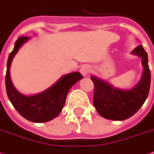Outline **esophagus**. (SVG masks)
Masks as SVG:
<instances>
[{"label":"esophagus","instance_id":"1","mask_svg":"<svg viewBox=\"0 0 154 154\" xmlns=\"http://www.w3.org/2000/svg\"><path fill=\"white\" fill-rule=\"evenodd\" d=\"M81 73L82 74L83 76H87L89 74V72H91V68L89 65H83L80 69Z\"/></svg>","mask_w":154,"mask_h":154}]
</instances>
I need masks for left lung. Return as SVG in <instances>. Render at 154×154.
I'll list each match as a JSON object with an SVG mask.
<instances>
[{
	"instance_id": "8db88e82",
	"label": "left lung",
	"mask_w": 154,
	"mask_h": 154,
	"mask_svg": "<svg viewBox=\"0 0 154 154\" xmlns=\"http://www.w3.org/2000/svg\"><path fill=\"white\" fill-rule=\"evenodd\" d=\"M132 54L140 57L144 68L140 80L133 88H115L98 77H91L94 86L93 104L99 114L106 119L122 121L131 118L140 109L148 97L151 81L148 54L141 45L134 49Z\"/></svg>"
}]
</instances>
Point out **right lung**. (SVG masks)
<instances>
[{"mask_svg": "<svg viewBox=\"0 0 154 154\" xmlns=\"http://www.w3.org/2000/svg\"><path fill=\"white\" fill-rule=\"evenodd\" d=\"M28 39H30L28 36L19 37L9 55L5 75L6 92L14 109L25 119L33 122H45L56 118L61 112L69 90L83 77L80 72H74L63 76L53 86L39 94L30 96L21 94L10 80V68L14 55Z\"/></svg>", "mask_w": 154, "mask_h": 154, "instance_id": "add662e5", "label": "right lung"}]
</instances>
